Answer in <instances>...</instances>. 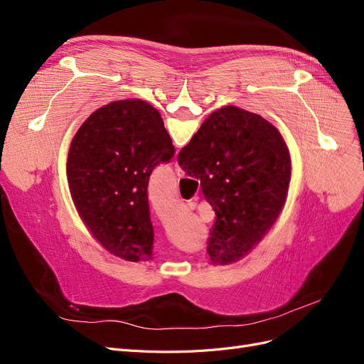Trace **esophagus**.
I'll use <instances>...</instances> for the list:
<instances>
[{"mask_svg":"<svg viewBox=\"0 0 364 364\" xmlns=\"http://www.w3.org/2000/svg\"><path fill=\"white\" fill-rule=\"evenodd\" d=\"M174 173H176V176H178V178H183V176H185V171L179 167L178 164H176V167H174Z\"/></svg>","mask_w":364,"mask_h":364,"instance_id":"esophagus-1","label":"esophagus"}]
</instances>
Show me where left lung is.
I'll return each mask as SVG.
<instances>
[{
    "instance_id": "obj_1",
    "label": "left lung",
    "mask_w": 364,
    "mask_h": 364,
    "mask_svg": "<svg viewBox=\"0 0 364 364\" xmlns=\"http://www.w3.org/2000/svg\"><path fill=\"white\" fill-rule=\"evenodd\" d=\"M173 156L159 112L142 100L109 103L77 130L67 162L73 200L114 255L134 262L153 258L147 186L151 171Z\"/></svg>"
}]
</instances>
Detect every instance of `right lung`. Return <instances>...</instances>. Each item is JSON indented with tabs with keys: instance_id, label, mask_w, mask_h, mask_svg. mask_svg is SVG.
<instances>
[{
	"instance_id": "right-lung-1",
	"label": "right lung",
	"mask_w": 364,
	"mask_h": 364,
	"mask_svg": "<svg viewBox=\"0 0 364 364\" xmlns=\"http://www.w3.org/2000/svg\"><path fill=\"white\" fill-rule=\"evenodd\" d=\"M178 162L200 179L215 213L206 247L211 261L243 258L278 218L289 193L290 153L277 127L245 109L222 107L179 151Z\"/></svg>"
}]
</instances>
